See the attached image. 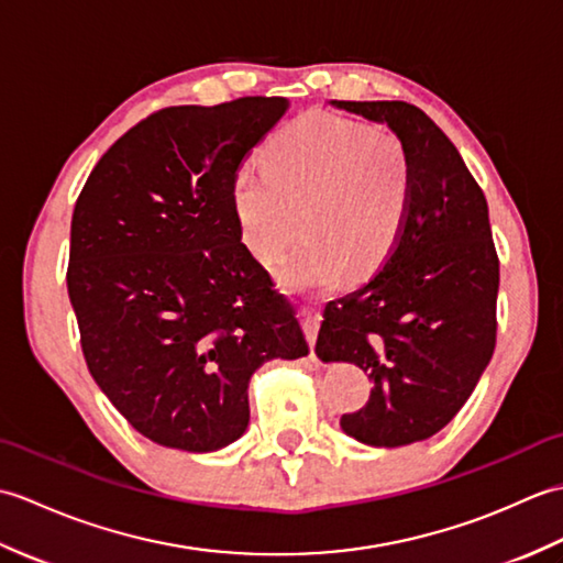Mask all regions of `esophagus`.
Masks as SVG:
<instances>
[{
    "instance_id": "obj_1",
    "label": "esophagus",
    "mask_w": 563,
    "mask_h": 563,
    "mask_svg": "<svg viewBox=\"0 0 563 563\" xmlns=\"http://www.w3.org/2000/svg\"><path fill=\"white\" fill-rule=\"evenodd\" d=\"M300 317H302V327H305V333H307V341H309V345H312V349H314L321 314L317 312V309H312V307H305L302 312H300Z\"/></svg>"
}]
</instances>
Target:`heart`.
Masks as SVG:
<instances>
[{"instance_id":"obj_1","label":"heart","mask_w":563,"mask_h":563,"mask_svg":"<svg viewBox=\"0 0 563 563\" xmlns=\"http://www.w3.org/2000/svg\"><path fill=\"white\" fill-rule=\"evenodd\" d=\"M411 202V164L401 140L324 111H309L263 147V169L232 178V208L244 244L280 271L290 292L327 290L375 275L397 246Z\"/></svg>"}]
</instances>
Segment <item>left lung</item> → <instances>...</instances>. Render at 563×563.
Segmentation results:
<instances>
[{"label": "left lung", "mask_w": 563, "mask_h": 563, "mask_svg": "<svg viewBox=\"0 0 563 563\" xmlns=\"http://www.w3.org/2000/svg\"><path fill=\"white\" fill-rule=\"evenodd\" d=\"M385 123L409 154L411 202L391 256L363 288L324 309L317 355L373 379L345 435L401 448L445 428L496 349L498 256L484 190L457 147L406 101H331Z\"/></svg>", "instance_id": "left-lung-1"}]
</instances>
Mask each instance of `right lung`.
<instances>
[{"label": "right lung", "mask_w": 563, "mask_h": 563, "mask_svg": "<svg viewBox=\"0 0 563 563\" xmlns=\"http://www.w3.org/2000/svg\"><path fill=\"white\" fill-rule=\"evenodd\" d=\"M288 109L283 97H244L152 113L77 198L67 292L84 361L157 445L227 448L249 426L251 375L309 353L232 208L239 164Z\"/></svg>", "instance_id": "add662e5"}]
</instances>
